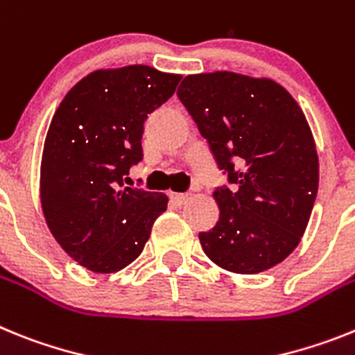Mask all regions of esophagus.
<instances>
[{
  "mask_svg": "<svg viewBox=\"0 0 355 355\" xmlns=\"http://www.w3.org/2000/svg\"><path fill=\"white\" fill-rule=\"evenodd\" d=\"M169 198L173 200L177 205H184V203L189 200V195H187V193H171V195H169Z\"/></svg>",
  "mask_w": 355,
  "mask_h": 355,
  "instance_id": "obj_1",
  "label": "esophagus"
}]
</instances>
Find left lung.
<instances>
[{
    "instance_id": "8db88e82",
    "label": "left lung",
    "mask_w": 355,
    "mask_h": 355,
    "mask_svg": "<svg viewBox=\"0 0 355 355\" xmlns=\"http://www.w3.org/2000/svg\"><path fill=\"white\" fill-rule=\"evenodd\" d=\"M232 187L212 193L220 220L200 243L212 263L254 275L300 243L318 193V153L300 105L270 78L187 75L177 91Z\"/></svg>"
}]
</instances>
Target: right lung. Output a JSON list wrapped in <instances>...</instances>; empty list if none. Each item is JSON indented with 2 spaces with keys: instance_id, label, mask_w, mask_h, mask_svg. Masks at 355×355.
I'll return each mask as SVG.
<instances>
[{
  "instance_id": "right-lung-1",
  "label": "right lung",
  "mask_w": 355,
  "mask_h": 355,
  "mask_svg": "<svg viewBox=\"0 0 355 355\" xmlns=\"http://www.w3.org/2000/svg\"><path fill=\"white\" fill-rule=\"evenodd\" d=\"M180 78L143 64L92 71L55 110L41 160L42 214L80 266L116 273L134 263L168 207L166 195L123 187V178L143 159L148 114Z\"/></svg>"
}]
</instances>
